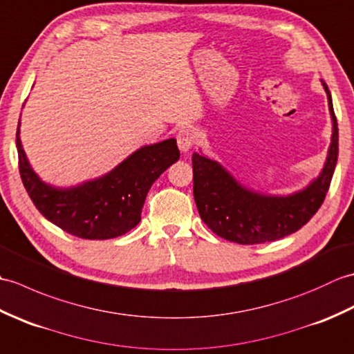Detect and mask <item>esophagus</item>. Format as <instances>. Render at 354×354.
<instances>
[{"label":"esophagus","mask_w":354,"mask_h":354,"mask_svg":"<svg viewBox=\"0 0 354 354\" xmlns=\"http://www.w3.org/2000/svg\"><path fill=\"white\" fill-rule=\"evenodd\" d=\"M194 138H196V135H194V132L189 129V127H183V129H179L176 135L179 150H181V152H189L194 145Z\"/></svg>","instance_id":"34e87169"}]
</instances>
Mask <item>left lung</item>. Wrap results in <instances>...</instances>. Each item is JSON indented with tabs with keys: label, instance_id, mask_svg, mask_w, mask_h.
I'll list each match as a JSON object with an SVG mask.
<instances>
[{
	"label": "left lung",
	"instance_id": "obj_1",
	"mask_svg": "<svg viewBox=\"0 0 354 354\" xmlns=\"http://www.w3.org/2000/svg\"><path fill=\"white\" fill-rule=\"evenodd\" d=\"M326 89L332 117V141L318 178L290 194H265L240 184L221 162L194 152L193 194L201 219L219 237L240 245L274 242L298 231L318 212L337 161V122L332 94Z\"/></svg>",
	"mask_w": 354,
	"mask_h": 354
}]
</instances>
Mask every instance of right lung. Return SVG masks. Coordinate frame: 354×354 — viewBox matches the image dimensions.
Here are the masks:
<instances>
[{
    "label": "right lung",
    "instance_id": "add662e5",
    "mask_svg": "<svg viewBox=\"0 0 354 354\" xmlns=\"http://www.w3.org/2000/svg\"><path fill=\"white\" fill-rule=\"evenodd\" d=\"M17 131L22 184L39 213L56 227L88 240H106L126 234L141 221L150 187L179 160L175 138L142 146L91 181L73 187L44 183L30 165Z\"/></svg>",
    "mask_w": 354,
    "mask_h": 354
}]
</instances>
